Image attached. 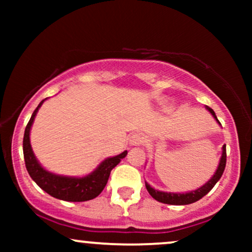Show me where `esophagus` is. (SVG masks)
Here are the masks:
<instances>
[{
  "mask_svg": "<svg viewBox=\"0 0 252 252\" xmlns=\"http://www.w3.org/2000/svg\"><path fill=\"white\" fill-rule=\"evenodd\" d=\"M144 142V137L141 134H135L130 137V144L131 146H141Z\"/></svg>",
  "mask_w": 252,
  "mask_h": 252,
  "instance_id": "1",
  "label": "esophagus"
}]
</instances>
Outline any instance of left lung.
<instances>
[{
  "instance_id": "left-lung-1",
  "label": "left lung",
  "mask_w": 252,
  "mask_h": 252,
  "mask_svg": "<svg viewBox=\"0 0 252 252\" xmlns=\"http://www.w3.org/2000/svg\"><path fill=\"white\" fill-rule=\"evenodd\" d=\"M207 111L212 115L213 118L217 121V123L219 126H221L220 122L217 118L215 111L212 109L209 108V106H205ZM225 164H226V146H222V152H221V156L220 160H219V164L217 167L215 174L212 175V178L210 179L209 181L206 182L205 185L199 187L194 190H189V192H185V193H173V192H163V190H158L153 189L152 186L146 182V189L149 192V194L155 199V200L163 202V204H168V205H189V204H193V202L200 200L202 196H205L207 193L210 192L211 189H213V186L219 181V179L221 178L222 173H224L225 169Z\"/></svg>"
}]
</instances>
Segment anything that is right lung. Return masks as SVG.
<instances>
[{
  "label": "right lung",
  "instance_id": "1",
  "mask_svg": "<svg viewBox=\"0 0 252 252\" xmlns=\"http://www.w3.org/2000/svg\"><path fill=\"white\" fill-rule=\"evenodd\" d=\"M45 99L40 102L37 108L34 110L30 122L25 129L24 136V156L27 172L30 173L31 178L36 182L40 189L46 193L65 201H88L94 199L102 193L106 182L109 180L110 173L112 168L121 162L128 154L126 150L112 158H106L97 166V168L92 170L90 174L84 176H68L60 175L52 173L50 170L43 168L41 163L37 161L36 156L34 155L33 149L31 146V129L33 126L34 120L39 111L40 106L45 102Z\"/></svg>",
  "mask_w": 252,
  "mask_h": 252
}]
</instances>
